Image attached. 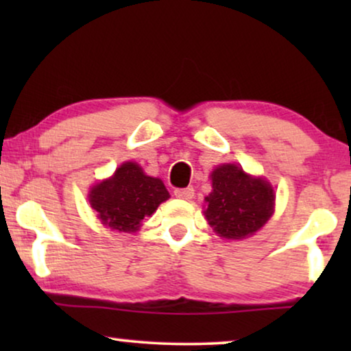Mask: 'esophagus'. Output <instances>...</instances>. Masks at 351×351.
<instances>
[{
	"label": "esophagus",
	"instance_id": "34e87169",
	"mask_svg": "<svg viewBox=\"0 0 351 351\" xmlns=\"http://www.w3.org/2000/svg\"><path fill=\"white\" fill-rule=\"evenodd\" d=\"M174 195H176V198H180V199H191L195 195V190H193V186H186V189H176Z\"/></svg>",
	"mask_w": 351,
	"mask_h": 351
}]
</instances>
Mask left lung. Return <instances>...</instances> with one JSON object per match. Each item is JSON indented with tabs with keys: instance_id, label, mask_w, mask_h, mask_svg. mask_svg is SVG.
<instances>
[{
	"instance_id": "1",
	"label": "left lung",
	"mask_w": 351,
	"mask_h": 351,
	"mask_svg": "<svg viewBox=\"0 0 351 351\" xmlns=\"http://www.w3.org/2000/svg\"><path fill=\"white\" fill-rule=\"evenodd\" d=\"M210 177L213 191L204 198V214L220 237L246 238L271 217L275 191L267 180L247 176L234 165L219 166Z\"/></svg>"
}]
</instances>
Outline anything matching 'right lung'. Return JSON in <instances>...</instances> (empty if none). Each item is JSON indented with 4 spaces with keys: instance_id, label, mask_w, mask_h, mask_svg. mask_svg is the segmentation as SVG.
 Segmentation results:
<instances>
[{
    "instance_id": "add662e5",
    "label": "right lung",
    "mask_w": 351,
    "mask_h": 351,
    "mask_svg": "<svg viewBox=\"0 0 351 351\" xmlns=\"http://www.w3.org/2000/svg\"><path fill=\"white\" fill-rule=\"evenodd\" d=\"M169 198L160 179L143 174L136 162H124L112 179L90 190L89 203L104 225L118 232H136L143 217Z\"/></svg>"
}]
</instances>
